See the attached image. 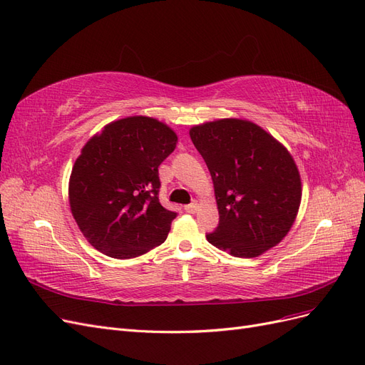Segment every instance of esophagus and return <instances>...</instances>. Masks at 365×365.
Here are the masks:
<instances>
[{"label":"esophagus","instance_id":"obj_1","mask_svg":"<svg viewBox=\"0 0 365 365\" xmlns=\"http://www.w3.org/2000/svg\"><path fill=\"white\" fill-rule=\"evenodd\" d=\"M197 208H200V204H197V202H192V204L184 207V210H185L187 213H196Z\"/></svg>","mask_w":365,"mask_h":365}]
</instances>
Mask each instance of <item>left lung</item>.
I'll use <instances>...</instances> for the list:
<instances>
[{"mask_svg": "<svg viewBox=\"0 0 365 365\" xmlns=\"http://www.w3.org/2000/svg\"><path fill=\"white\" fill-rule=\"evenodd\" d=\"M210 170L219 225L207 240L236 257H259L289 233L302 202L297 164L279 140L244 118L190 128Z\"/></svg>", "mask_w": 365, "mask_h": 365, "instance_id": "left-lung-1", "label": "left lung"}]
</instances>
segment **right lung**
<instances>
[{"label": "right lung", "instance_id": "1", "mask_svg": "<svg viewBox=\"0 0 365 365\" xmlns=\"http://www.w3.org/2000/svg\"><path fill=\"white\" fill-rule=\"evenodd\" d=\"M163 121L130 115L85 143L68 182L73 217L90 244L114 259H134L161 245L176 213L158 200V165L176 148Z\"/></svg>", "mask_w": 365, "mask_h": 365}]
</instances>
